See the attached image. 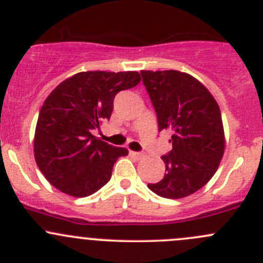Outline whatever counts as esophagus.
<instances>
[{
	"label": "esophagus",
	"mask_w": 263,
	"mask_h": 263,
	"mask_svg": "<svg viewBox=\"0 0 263 263\" xmlns=\"http://www.w3.org/2000/svg\"><path fill=\"white\" fill-rule=\"evenodd\" d=\"M129 154H131L132 156H134V158H136V159H142L145 156V154L144 153H141V151H129Z\"/></svg>",
	"instance_id": "34e87169"
}]
</instances>
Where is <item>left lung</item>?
<instances>
[{"mask_svg": "<svg viewBox=\"0 0 263 263\" xmlns=\"http://www.w3.org/2000/svg\"><path fill=\"white\" fill-rule=\"evenodd\" d=\"M158 117L172 132L173 148L161 156L164 178L147 187L160 197L183 198L202 188L224 155V128L216 100L193 76L176 70L141 71Z\"/></svg>", "mask_w": 263, "mask_h": 263, "instance_id": "8db88e82", "label": "left lung"}]
</instances>
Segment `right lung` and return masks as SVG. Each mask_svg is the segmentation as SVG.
<instances>
[{
	"label": "right lung",
	"instance_id": "1",
	"mask_svg": "<svg viewBox=\"0 0 263 263\" xmlns=\"http://www.w3.org/2000/svg\"><path fill=\"white\" fill-rule=\"evenodd\" d=\"M140 80L136 71H87L50 92L34 137L36 165L50 184L66 195L86 197L109 182L117 159L128 150L100 141L91 132L109 121L116 95Z\"/></svg>",
	"mask_w": 263,
	"mask_h": 263
}]
</instances>
